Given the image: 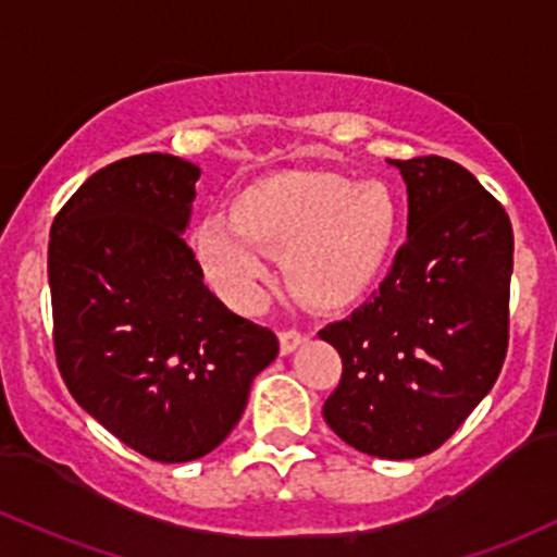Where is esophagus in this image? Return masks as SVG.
<instances>
[{
	"instance_id": "1",
	"label": "esophagus",
	"mask_w": 557,
	"mask_h": 557,
	"mask_svg": "<svg viewBox=\"0 0 557 557\" xmlns=\"http://www.w3.org/2000/svg\"><path fill=\"white\" fill-rule=\"evenodd\" d=\"M309 341L307 333H301V330H283L280 333V351L283 354H290L296 351L298 346H304Z\"/></svg>"
}]
</instances>
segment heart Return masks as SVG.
Here are the masks:
<instances>
[{
  "mask_svg": "<svg viewBox=\"0 0 557 557\" xmlns=\"http://www.w3.org/2000/svg\"><path fill=\"white\" fill-rule=\"evenodd\" d=\"M399 219V200L386 182L283 171L243 187L230 206V222L203 219L189 248L211 288L232 307L253 309L269 277L264 256H283L293 296L335 309L381 274Z\"/></svg>",
  "mask_w": 557,
  "mask_h": 557,
  "instance_id": "1",
  "label": "heart"
}]
</instances>
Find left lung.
Masks as SVG:
<instances>
[{
    "instance_id": "left-lung-1",
    "label": "left lung",
    "mask_w": 557,
    "mask_h": 557,
    "mask_svg": "<svg viewBox=\"0 0 557 557\" xmlns=\"http://www.w3.org/2000/svg\"><path fill=\"white\" fill-rule=\"evenodd\" d=\"M388 163L407 185V243L370 301L320 330L344 362L322 414L348 447L414 460L447 442L503 370L512 227L460 163Z\"/></svg>"
}]
</instances>
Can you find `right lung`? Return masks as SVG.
<instances>
[{
	"label": "right lung",
	"mask_w": 557,
	"mask_h": 557,
	"mask_svg": "<svg viewBox=\"0 0 557 557\" xmlns=\"http://www.w3.org/2000/svg\"><path fill=\"white\" fill-rule=\"evenodd\" d=\"M198 176L166 152L124 158L91 174L50 232L60 375L84 412L158 462L216 449L280 348L203 285L182 237Z\"/></svg>",
	"instance_id": "obj_1"
}]
</instances>
